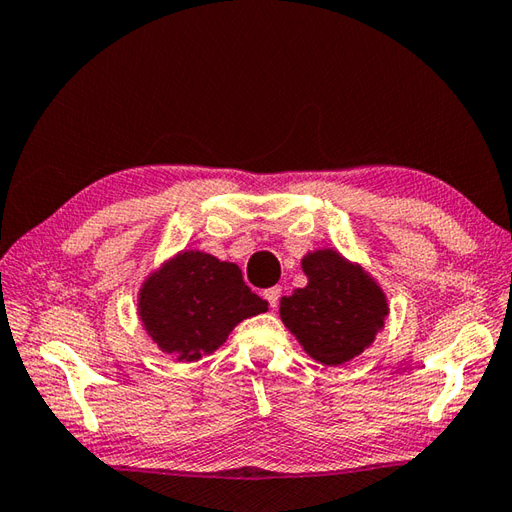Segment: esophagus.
Here are the masks:
<instances>
[{
  "label": "esophagus",
  "instance_id": "obj_1",
  "mask_svg": "<svg viewBox=\"0 0 512 512\" xmlns=\"http://www.w3.org/2000/svg\"><path fill=\"white\" fill-rule=\"evenodd\" d=\"M264 297H266V301H268V306L275 310V308L279 306V299H281V288H279V286L268 288V290L264 292Z\"/></svg>",
  "mask_w": 512,
  "mask_h": 512
}]
</instances>
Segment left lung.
<instances>
[{
  "label": "left lung",
  "mask_w": 512,
  "mask_h": 512,
  "mask_svg": "<svg viewBox=\"0 0 512 512\" xmlns=\"http://www.w3.org/2000/svg\"><path fill=\"white\" fill-rule=\"evenodd\" d=\"M308 286L281 299V321L314 361L341 365L374 341L387 317V301L361 266L317 250L303 257Z\"/></svg>",
  "instance_id": "1"
}]
</instances>
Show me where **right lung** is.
Here are the masks:
<instances>
[{
  "label": "right lung",
  "mask_w": 512,
  "mask_h": 512,
  "mask_svg": "<svg viewBox=\"0 0 512 512\" xmlns=\"http://www.w3.org/2000/svg\"><path fill=\"white\" fill-rule=\"evenodd\" d=\"M242 270L213 255L187 250L147 279L138 312L151 339L178 361L215 352L239 321L266 312Z\"/></svg>",
  "instance_id": "obj_1"
}]
</instances>
